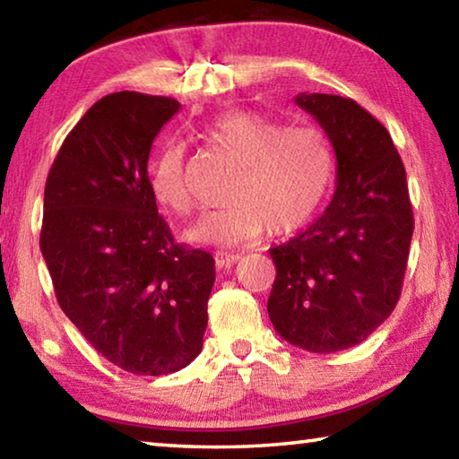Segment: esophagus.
Segmentation results:
<instances>
[{"label": "esophagus", "mask_w": 459, "mask_h": 459, "mask_svg": "<svg viewBox=\"0 0 459 459\" xmlns=\"http://www.w3.org/2000/svg\"><path fill=\"white\" fill-rule=\"evenodd\" d=\"M240 259V253H235V251H219L214 255V261H216V267H230L235 265V263Z\"/></svg>", "instance_id": "34e87169"}]
</instances>
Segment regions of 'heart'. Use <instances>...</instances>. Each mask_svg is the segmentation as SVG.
<instances>
[{"instance_id": "obj_1", "label": "heart", "mask_w": 459, "mask_h": 459, "mask_svg": "<svg viewBox=\"0 0 459 459\" xmlns=\"http://www.w3.org/2000/svg\"><path fill=\"white\" fill-rule=\"evenodd\" d=\"M206 135L229 152L240 169L227 194L229 204L202 214L186 229V240L238 245L263 230L285 237L320 212L336 172L332 143L322 129L285 127L261 111H232L216 117ZM150 182L155 198L168 211H192L182 143L161 147L150 168Z\"/></svg>"}]
</instances>
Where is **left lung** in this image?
Masks as SVG:
<instances>
[{
	"label": "left lung",
	"instance_id": "1",
	"mask_svg": "<svg viewBox=\"0 0 459 459\" xmlns=\"http://www.w3.org/2000/svg\"><path fill=\"white\" fill-rule=\"evenodd\" d=\"M336 152V194L312 227L269 248L277 275L267 312L307 352L360 344L401 298L413 237L405 166L383 123L356 100L301 92Z\"/></svg>",
	"mask_w": 459,
	"mask_h": 459
}]
</instances>
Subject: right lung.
<instances>
[{
    "mask_svg": "<svg viewBox=\"0 0 459 459\" xmlns=\"http://www.w3.org/2000/svg\"><path fill=\"white\" fill-rule=\"evenodd\" d=\"M180 103L121 91L66 135L44 188L40 248L58 306L89 344L134 375L176 372L202 351L214 259L178 245L147 176Z\"/></svg>",
    "mask_w": 459,
    "mask_h": 459,
    "instance_id": "1",
    "label": "right lung"
}]
</instances>
